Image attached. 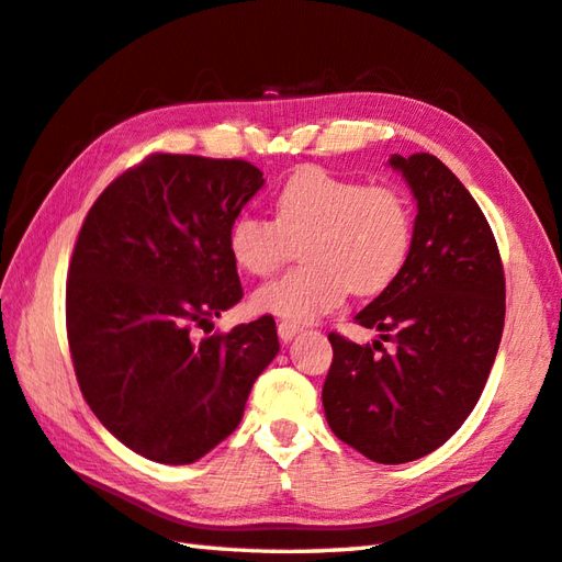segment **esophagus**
<instances>
[{
	"label": "esophagus",
	"mask_w": 562,
	"mask_h": 562,
	"mask_svg": "<svg viewBox=\"0 0 562 562\" xmlns=\"http://www.w3.org/2000/svg\"><path fill=\"white\" fill-rule=\"evenodd\" d=\"M301 329H303V327H297V325H293V323H279V327H277L279 339L283 341V345H289V341H291Z\"/></svg>",
	"instance_id": "1"
}]
</instances>
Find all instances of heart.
<instances>
[{"mask_svg":"<svg viewBox=\"0 0 562 562\" xmlns=\"http://www.w3.org/2000/svg\"><path fill=\"white\" fill-rule=\"evenodd\" d=\"M277 217L237 215L227 247L239 269L267 277L281 267L291 239H303L305 267L283 273L251 295L255 311L307 325L337 311L353 289L383 291L412 249L415 217L403 191L366 187L323 167H303L277 191Z\"/></svg>","mask_w":562,"mask_h":562,"instance_id":"heart-1","label":"heart"}]
</instances>
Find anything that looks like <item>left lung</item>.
Segmentation results:
<instances>
[{
    "instance_id": "1",
    "label": "left lung",
    "mask_w": 562,
    "mask_h": 562,
    "mask_svg": "<svg viewBox=\"0 0 562 562\" xmlns=\"http://www.w3.org/2000/svg\"><path fill=\"white\" fill-rule=\"evenodd\" d=\"M387 165L417 201L415 237L403 271L353 319L395 349L331 331L323 405L335 437L395 465L439 449L473 412L505 327V271L483 211L441 159Z\"/></svg>"
}]
</instances>
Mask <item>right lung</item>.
<instances>
[{
    "instance_id": "add662e5",
    "label": "right lung",
    "mask_w": 562,
    "mask_h": 562,
    "mask_svg": "<svg viewBox=\"0 0 562 562\" xmlns=\"http://www.w3.org/2000/svg\"><path fill=\"white\" fill-rule=\"evenodd\" d=\"M261 187L245 159L153 155L111 181L79 231L65 293L77 383L150 461L187 465L231 437L279 353L271 315L191 337L243 297L227 233Z\"/></svg>"
}]
</instances>
